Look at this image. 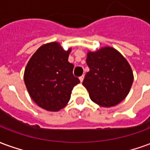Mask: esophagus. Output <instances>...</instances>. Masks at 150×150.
<instances>
[{
  "mask_svg": "<svg viewBox=\"0 0 150 150\" xmlns=\"http://www.w3.org/2000/svg\"><path fill=\"white\" fill-rule=\"evenodd\" d=\"M83 79H84V75H82V76H80L79 77V80H80V82H83Z\"/></svg>",
  "mask_w": 150,
  "mask_h": 150,
  "instance_id": "obj_1",
  "label": "esophagus"
}]
</instances>
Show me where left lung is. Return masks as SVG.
I'll list each match as a JSON object with an SVG mask.
<instances>
[{
  "instance_id": "obj_1",
  "label": "left lung",
  "mask_w": 150,
  "mask_h": 150,
  "mask_svg": "<svg viewBox=\"0 0 150 150\" xmlns=\"http://www.w3.org/2000/svg\"><path fill=\"white\" fill-rule=\"evenodd\" d=\"M87 72L83 85L94 103L104 108L116 106L125 99L133 82V73L128 61L111 46L88 51Z\"/></svg>"
}]
</instances>
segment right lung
<instances>
[{
  "label": "right lung",
  "mask_w": 150,
  "mask_h": 150,
  "mask_svg": "<svg viewBox=\"0 0 150 150\" xmlns=\"http://www.w3.org/2000/svg\"><path fill=\"white\" fill-rule=\"evenodd\" d=\"M71 48L65 50L59 42L41 46L32 55L24 72V82L31 99L43 109L58 112L70 100L79 79L73 75L68 62Z\"/></svg>",
  "instance_id": "add662e5"
}]
</instances>
